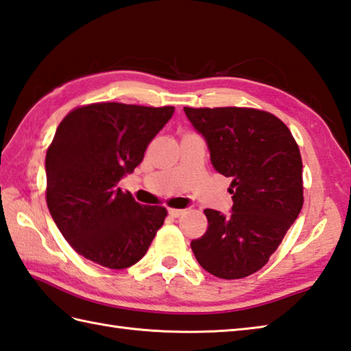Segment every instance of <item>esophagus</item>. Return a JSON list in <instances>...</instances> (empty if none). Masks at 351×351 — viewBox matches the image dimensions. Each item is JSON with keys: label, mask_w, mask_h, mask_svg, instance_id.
<instances>
[{"label": "esophagus", "mask_w": 351, "mask_h": 351, "mask_svg": "<svg viewBox=\"0 0 351 351\" xmlns=\"http://www.w3.org/2000/svg\"><path fill=\"white\" fill-rule=\"evenodd\" d=\"M168 213H169L171 217L177 218V217H180V215L184 213V210H183V209H174V208H171V209H168Z\"/></svg>", "instance_id": "1"}]
</instances>
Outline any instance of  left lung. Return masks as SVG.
<instances>
[{
	"instance_id": "8db88e82",
	"label": "left lung",
	"mask_w": 351,
	"mask_h": 351,
	"mask_svg": "<svg viewBox=\"0 0 351 351\" xmlns=\"http://www.w3.org/2000/svg\"><path fill=\"white\" fill-rule=\"evenodd\" d=\"M206 138L210 162L230 180L232 213L204 209L208 230L191 241L200 266L218 278L238 280L269 261L300 215L302 160L286 123L255 108L184 107Z\"/></svg>"
}]
</instances>
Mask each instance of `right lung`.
Here are the masks:
<instances>
[{"mask_svg": "<svg viewBox=\"0 0 351 351\" xmlns=\"http://www.w3.org/2000/svg\"><path fill=\"white\" fill-rule=\"evenodd\" d=\"M174 107L97 102L62 119L45 156V200L58 229L87 260L127 269L147 254L167 218L116 184L143 160Z\"/></svg>", "mask_w": 351, "mask_h": 351, "instance_id": "1", "label": "right lung"}]
</instances>
